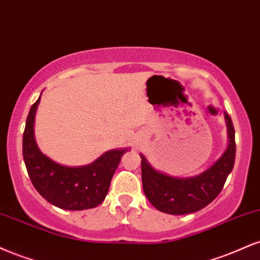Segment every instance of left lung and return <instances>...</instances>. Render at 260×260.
Here are the masks:
<instances>
[{"label":"left lung","mask_w":260,"mask_h":260,"mask_svg":"<svg viewBox=\"0 0 260 260\" xmlns=\"http://www.w3.org/2000/svg\"><path fill=\"white\" fill-rule=\"evenodd\" d=\"M229 145L215 164L193 178H173L155 171L142 157L143 190L152 206L164 213L180 215L205 208L219 195L228 176L235 164V129L229 115L225 112Z\"/></svg>","instance_id":"left-lung-1"}]
</instances>
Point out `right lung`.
<instances>
[{
  "label": "right lung",
  "mask_w": 260,
  "mask_h": 260,
  "mask_svg": "<svg viewBox=\"0 0 260 260\" xmlns=\"http://www.w3.org/2000/svg\"><path fill=\"white\" fill-rule=\"evenodd\" d=\"M40 98L31 106L23 133V157L31 183L43 199L69 211L94 208L105 200L111 178L127 150H111L93 164L65 167L48 158L34 139V118Z\"/></svg>",
  "instance_id": "right-lung-1"
}]
</instances>
